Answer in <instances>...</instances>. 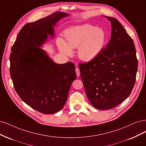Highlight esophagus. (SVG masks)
I'll use <instances>...</instances> for the list:
<instances>
[{"label":"esophagus","mask_w":146,"mask_h":146,"mask_svg":"<svg viewBox=\"0 0 146 146\" xmlns=\"http://www.w3.org/2000/svg\"><path fill=\"white\" fill-rule=\"evenodd\" d=\"M76 76L79 77L80 76V70L78 68H76Z\"/></svg>","instance_id":"esophagus-1"}]
</instances>
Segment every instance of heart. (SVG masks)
Listing matches in <instances>:
<instances>
[{
  "label": "heart",
  "mask_w": 146,
  "mask_h": 146,
  "mask_svg": "<svg viewBox=\"0 0 146 146\" xmlns=\"http://www.w3.org/2000/svg\"><path fill=\"white\" fill-rule=\"evenodd\" d=\"M65 36L67 43L62 39L58 40L60 52L64 55L71 56L72 48L78 46V57L86 62L95 59L101 53L107 39L104 29L87 23L68 28L65 31Z\"/></svg>",
  "instance_id": "b5f03b06"
}]
</instances>
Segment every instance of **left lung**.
Segmentation results:
<instances>
[{"label": "left lung", "mask_w": 146, "mask_h": 146, "mask_svg": "<svg viewBox=\"0 0 146 146\" xmlns=\"http://www.w3.org/2000/svg\"><path fill=\"white\" fill-rule=\"evenodd\" d=\"M106 17L112 30L106 48L95 59L79 64L88 100L100 110L112 109L127 98L134 87L138 70L133 39L118 21Z\"/></svg>", "instance_id": "1"}]
</instances>
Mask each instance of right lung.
<instances>
[{"label": "right lung", "instance_id": "right-lung-1", "mask_svg": "<svg viewBox=\"0 0 146 146\" xmlns=\"http://www.w3.org/2000/svg\"><path fill=\"white\" fill-rule=\"evenodd\" d=\"M68 16L56 12L27 23L11 48L10 71L15 90L23 102L42 113L52 114L62 109L76 78L73 62L56 64L39 47L48 36H54L56 23Z\"/></svg>", "mask_w": 146, "mask_h": 146}]
</instances>
